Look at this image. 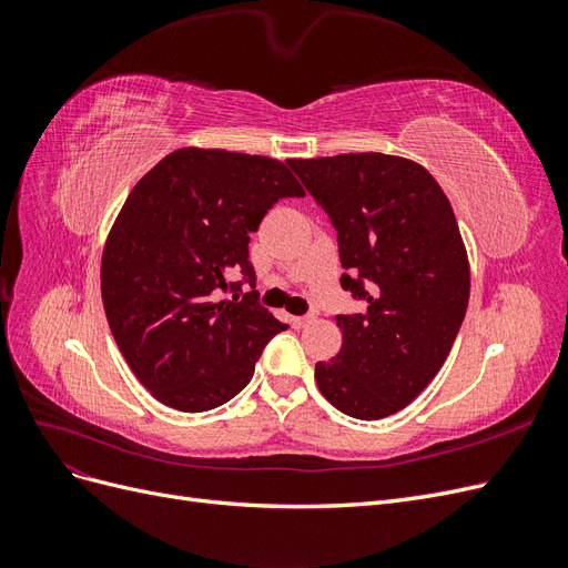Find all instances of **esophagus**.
Returning a JSON list of instances; mask_svg holds the SVG:
<instances>
[{
	"mask_svg": "<svg viewBox=\"0 0 568 568\" xmlns=\"http://www.w3.org/2000/svg\"><path fill=\"white\" fill-rule=\"evenodd\" d=\"M315 317L313 315H305V317H288V324L294 326V329H305L307 324H313Z\"/></svg>",
	"mask_w": 568,
	"mask_h": 568,
	"instance_id": "obj_1",
	"label": "esophagus"
}]
</instances>
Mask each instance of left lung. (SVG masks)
Here are the masks:
<instances>
[{
	"instance_id": "left-lung-1",
	"label": "left lung",
	"mask_w": 568,
	"mask_h": 568,
	"mask_svg": "<svg viewBox=\"0 0 568 568\" xmlns=\"http://www.w3.org/2000/svg\"><path fill=\"white\" fill-rule=\"evenodd\" d=\"M338 232L341 284L367 303L338 315L341 351L315 365L343 415L384 419L432 384L469 303V257L448 196L428 170L388 153L288 159Z\"/></svg>"
}]
</instances>
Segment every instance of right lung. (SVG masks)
I'll use <instances>...</instances> for the list:
<instances>
[{"mask_svg":"<svg viewBox=\"0 0 568 568\" xmlns=\"http://www.w3.org/2000/svg\"><path fill=\"white\" fill-rule=\"evenodd\" d=\"M284 196H305L291 170L267 156L184 146L134 184L101 255V298L111 334L159 403L205 412L232 400L267 341L286 329L242 291L251 232Z\"/></svg>","mask_w":568,"mask_h":568,"instance_id":"right-lung-1","label":"right lung"}]
</instances>
